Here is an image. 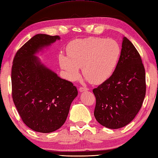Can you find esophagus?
<instances>
[{"label":"esophagus","instance_id":"34e87169","mask_svg":"<svg viewBox=\"0 0 158 158\" xmlns=\"http://www.w3.org/2000/svg\"><path fill=\"white\" fill-rule=\"evenodd\" d=\"M89 89L88 88H86V87H80L79 88V91L80 92H84V91H88Z\"/></svg>","mask_w":158,"mask_h":158}]
</instances>
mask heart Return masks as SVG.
Masks as SVG:
<instances>
[{
    "label": "heart",
    "mask_w": 158,
    "mask_h": 158,
    "mask_svg": "<svg viewBox=\"0 0 158 158\" xmlns=\"http://www.w3.org/2000/svg\"><path fill=\"white\" fill-rule=\"evenodd\" d=\"M67 55L60 54V66L71 80L79 78L82 67L85 79L100 84L112 75L120 58L119 44L112 39L89 37L76 39L67 48Z\"/></svg>",
    "instance_id": "obj_1"
}]
</instances>
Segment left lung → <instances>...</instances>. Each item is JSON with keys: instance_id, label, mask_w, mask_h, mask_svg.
<instances>
[{"instance_id": "1", "label": "left lung", "mask_w": 158, "mask_h": 158, "mask_svg": "<svg viewBox=\"0 0 158 158\" xmlns=\"http://www.w3.org/2000/svg\"><path fill=\"white\" fill-rule=\"evenodd\" d=\"M93 92L96 98L94 116L101 125L120 129L138 114L146 94L145 70L138 52L126 37L114 73Z\"/></svg>"}]
</instances>
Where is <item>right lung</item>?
I'll return each instance as SVG.
<instances>
[{
    "instance_id": "1",
    "label": "right lung",
    "mask_w": 158,
    "mask_h": 158,
    "mask_svg": "<svg viewBox=\"0 0 158 158\" xmlns=\"http://www.w3.org/2000/svg\"><path fill=\"white\" fill-rule=\"evenodd\" d=\"M60 39L59 35L36 34L14 58L13 101L23 123L36 132L47 133L60 129L78 96L72 82L60 78L35 56Z\"/></svg>"
}]
</instances>
